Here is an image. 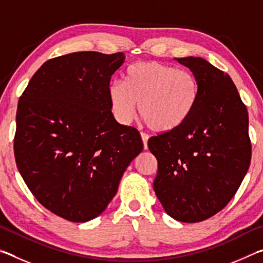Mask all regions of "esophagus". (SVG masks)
I'll return each mask as SVG.
<instances>
[{
	"mask_svg": "<svg viewBox=\"0 0 263 263\" xmlns=\"http://www.w3.org/2000/svg\"><path fill=\"white\" fill-rule=\"evenodd\" d=\"M141 140H142V144H144V149L146 151L147 149V140H148V136L145 135V133H141Z\"/></svg>",
	"mask_w": 263,
	"mask_h": 263,
	"instance_id": "1",
	"label": "esophagus"
}]
</instances>
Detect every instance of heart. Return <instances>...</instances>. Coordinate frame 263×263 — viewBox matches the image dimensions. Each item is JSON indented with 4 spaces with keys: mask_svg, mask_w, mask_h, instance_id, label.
Here are the masks:
<instances>
[{
    "mask_svg": "<svg viewBox=\"0 0 263 263\" xmlns=\"http://www.w3.org/2000/svg\"><path fill=\"white\" fill-rule=\"evenodd\" d=\"M108 100L114 118L130 124L138 112L149 130L158 133L174 131L193 114L199 97V84L186 69L155 61L131 65L123 82L108 84Z\"/></svg>",
    "mask_w": 263,
    "mask_h": 263,
    "instance_id": "obj_1",
    "label": "heart"
}]
</instances>
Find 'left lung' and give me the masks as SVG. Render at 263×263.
I'll use <instances>...</instances> for the list:
<instances>
[{
    "label": "left lung",
    "mask_w": 263,
    "mask_h": 263,
    "mask_svg": "<svg viewBox=\"0 0 263 263\" xmlns=\"http://www.w3.org/2000/svg\"><path fill=\"white\" fill-rule=\"evenodd\" d=\"M175 60L198 80L199 97L183 125L149 138L158 160L153 188L168 216L197 222L228 205L246 175L248 112L229 74L199 57Z\"/></svg>",
    "instance_id": "8db88e82"
}]
</instances>
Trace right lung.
Wrapping results in <instances>:
<instances>
[{"label":"right lung","instance_id":"right-lung-1","mask_svg":"<svg viewBox=\"0 0 263 263\" xmlns=\"http://www.w3.org/2000/svg\"><path fill=\"white\" fill-rule=\"evenodd\" d=\"M124 53L74 52L46 61L21 96L17 168L37 201L73 222L94 219L142 151L139 133L114 118L111 77Z\"/></svg>","mask_w":263,"mask_h":263}]
</instances>
